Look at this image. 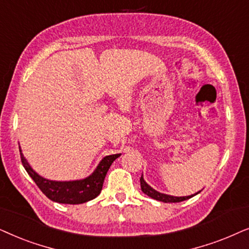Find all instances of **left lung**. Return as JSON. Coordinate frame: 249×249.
<instances>
[{
    "label": "left lung",
    "instance_id": "8db88e82",
    "mask_svg": "<svg viewBox=\"0 0 249 249\" xmlns=\"http://www.w3.org/2000/svg\"><path fill=\"white\" fill-rule=\"evenodd\" d=\"M140 183H141V190L143 191V194L147 195V196L154 198L156 200L163 201V203H180V201L187 200L189 198L196 196L198 194L191 195V196H185V197H174V196H170V195H165V194H160V192L156 191L155 189H152L150 185H149L147 182L143 180V177H141L140 178ZM200 192V191H199Z\"/></svg>",
    "mask_w": 249,
    "mask_h": 249
}]
</instances>
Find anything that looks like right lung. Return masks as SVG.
Here are the masks:
<instances>
[{
    "label": "right lung",
    "instance_id": "right-lung-1",
    "mask_svg": "<svg viewBox=\"0 0 249 249\" xmlns=\"http://www.w3.org/2000/svg\"><path fill=\"white\" fill-rule=\"evenodd\" d=\"M121 154L109 155L104 157L90 177L77 181H51L42 178L31 167L20 150L21 163L37 187L49 199L60 204H83L94 199L102 190L106 174Z\"/></svg>",
    "mask_w": 249,
    "mask_h": 249
}]
</instances>
